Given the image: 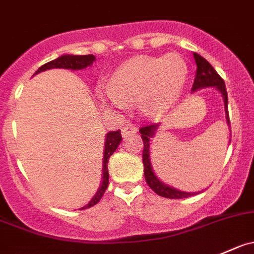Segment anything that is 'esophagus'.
<instances>
[{
	"mask_svg": "<svg viewBox=\"0 0 254 254\" xmlns=\"http://www.w3.org/2000/svg\"><path fill=\"white\" fill-rule=\"evenodd\" d=\"M136 132H137V127H134V125H131V124H127L122 129V134L124 137L130 136V135H134V134H136Z\"/></svg>",
	"mask_w": 254,
	"mask_h": 254,
	"instance_id": "1",
	"label": "esophagus"
}]
</instances>
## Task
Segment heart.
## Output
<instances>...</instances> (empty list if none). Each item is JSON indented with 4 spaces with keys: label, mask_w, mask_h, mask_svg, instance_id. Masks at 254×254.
<instances>
[{
    "label": "heart",
    "mask_w": 254,
    "mask_h": 254,
    "mask_svg": "<svg viewBox=\"0 0 254 254\" xmlns=\"http://www.w3.org/2000/svg\"><path fill=\"white\" fill-rule=\"evenodd\" d=\"M187 74L186 62L177 54L164 58L137 57L115 70L109 88L100 93V100L118 108L124 107L125 99L139 100L142 113L161 115L181 97Z\"/></svg>",
    "instance_id": "heart-1"
}]
</instances>
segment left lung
<instances>
[{
	"label": "left lung",
	"instance_id": "8db88e82",
	"mask_svg": "<svg viewBox=\"0 0 254 254\" xmlns=\"http://www.w3.org/2000/svg\"><path fill=\"white\" fill-rule=\"evenodd\" d=\"M193 58H195L196 67L197 68H196V77L192 84V92L207 87H215L216 89L220 90V93L223 97V102H225L226 120H227V124H230V117H228V98L225 82H223L222 78L218 75V73L216 72L215 68H213L203 57H201L200 54L197 53H193ZM157 127H159V124H147L139 130L140 134H141L142 142H144L142 162H144V175L145 180H146V184L149 185V187L155 193L166 198H186L190 197V196L196 195V192H184V191H180V190L172 189V187L167 186L164 182L160 181V180L157 179L156 175L154 174V171H152L151 162H150L149 147L150 141H151V139L154 137Z\"/></svg>",
	"mask_w": 254,
	"mask_h": 254
}]
</instances>
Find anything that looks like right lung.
<instances>
[{
    "instance_id": "1",
    "label": "right lung",
    "mask_w": 254,
    "mask_h": 254,
    "mask_svg": "<svg viewBox=\"0 0 254 254\" xmlns=\"http://www.w3.org/2000/svg\"><path fill=\"white\" fill-rule=\"evenodd\" d=\"M95 61V57L93 54H88V56H70V54H65V56L58 57L54 61L48 62L46 64L42 65L41 68H38L34 74L37 73H41L43 70L52 69V68H64V69H72V70H78V69H84V68L92 65L93 62ZM120 141H122V134H120V130L117 131H110L107 134L105 137V147H104V160H103V181L100 185L99 190L97 191V193L94 195V197L92 198L89 203L84 207H82L80 210H85V208H89L92 206L97 205L100 201V198L104 195L105 190H107L108 185H109V171H108V161H109V157L114 154V151L117 150V147L119 146Z\"/></svg>"
}]
</instances>
